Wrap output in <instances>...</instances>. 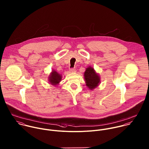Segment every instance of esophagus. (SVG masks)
Listing matches in <instances>:
<instances>
[{
	"label": "esophagus",
	"instance_id": "esophagus-1",
	"mask_svg": "<svg viewBox=\"0 0 149 149\" xmlns=\"http://www.w3.org/2000/svg\"><path fill=\"white\" fill-rule=\"evenodd\" d=\"M70 71H71V72H76V70H75V68H71V69L70 70Z\"/></svg>",
	"mask_w": 149,
	"mask_h": 149
}]
</instances>
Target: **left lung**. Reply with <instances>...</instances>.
Here are the masks:
<instances>
[{"label": "left lung", "mask_w": 149, "mask_h": 149, "mask_svg": "<svg viewBox=\"0 0 149 149\" xmlns=\"http://www.w3.org/2000/svg\"><path fill=\"white\" fill-rule=\"evenodd\" d=\"M84 79L86 82V85L91 90H93L98 86L100 78L97 73L92 67L86 68L84 72Z\"/></svg>", "instance_id": "left-lung-1"}]
</instances>
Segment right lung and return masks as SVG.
<instances>
[{"label":"right lung","mask_w":149,"mask_h":149,"mask_svg":"<svg viewBox=\"0 0 149 149\" xmlns=\"http://www.w3.org/2000/svg\"><path fill=\"white\" fill-rule=\"evenodd\" d=\"M62 77L60 74H59L56 71L53 70L51 74L49 77V81L50 84L52 85H58L60 82L61 81Z\"/></svg>","instance_id":"add662e5"}]
</instances>
